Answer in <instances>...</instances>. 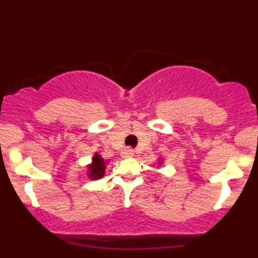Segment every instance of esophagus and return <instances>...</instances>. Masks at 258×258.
Wrapping results in <instances>:
<instances>
[{"label":"esophagus","instance_id":"esophagus-1","mask_svg":"<svg viewBox=\"0 0 258 258\" xmlns=\"http://www.w3.org/2000/svg\"><path fill=\"white\" fill-rule=\"evenodd\" d=\"M121 155H122V158H132L135 155V152H133L131 148H127V149L123 150Z\"/></svg>","mask_w":258,"mask_h":258}]
</instances>
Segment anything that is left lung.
Listing matches in <instances>:
<instances>
[{"label":"left lung","mask_w":258,"mask_h":258,"mask_svg":"<svg viewBox=\"0 0 258 258\" xmlns=\"http://www.w3.org/2000/svg\"><path fill=\"white\" fill-rule=\"evenodd\" d=\"M160 164H161V162H160Z\"/></svg>","instance_id":"left-lung-1"}]
</instances>
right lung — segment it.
<instances>
[{"label":"right lung","instance_id":"add662e5","mask_svg":"<svg viewBox=\"0 0 258 258\" xmlns=\"http://www.w3.org/2000/svg\"><path fill=\"white\" fill-rule=\"evenodd\" d=\"M108 160H104L98 153L94 154L93 159H92V164L88 166V177L91 179H99L104 176L106 165H108Z\"/></svg>","mask_w":258,"mask_h":258}]
</instances>
